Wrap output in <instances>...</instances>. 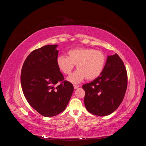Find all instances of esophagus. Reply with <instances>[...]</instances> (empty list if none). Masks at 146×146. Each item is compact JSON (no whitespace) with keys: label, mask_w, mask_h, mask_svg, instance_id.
<instances>
[{"label":"esophagus","mask_w":146,"mask_h":146,"mask_svg":"<svg viewBox=\"0 0 146 146\" xmlns=\"http://www.w3.org/2000/svg\"><path fill=\"white\" fill-rule=\"evenodd\" d=\"M79 87V86L78 85H74V88L75 90H76V89H77V88Z\"/></svg>","instance_id":"esophagus-1"}]
</instances>
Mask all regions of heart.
Wrapping results in <instances>:
<instances>
[{
  "mask_svg": "<svg viewBox=\"0 0 146 146\" xmlns=\"http://www.w3.org/2000/svg\"><path fill=\"white\" fill-rule=\"evenodd\" d=\"M106 57L102 52L94 48L78 47L68 52V56H59L56 60L57 65L61 72L69 75L76 64L77 70L68 78L72 83H78L86 78L93 80L102 72Z\"/></svg>",
  "mask_w": 146,
  "mask_h": 146,
  "instance_id": "obj_1",
  "label": "heart"
}]
</instances>
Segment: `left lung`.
Returning a JSON list of instances; mask_svg holds the SVG:
<instances>
[{
  "label": "left lung",
  "mask_w": 146,
  "mask_h": 146,
  "mask_svg": "<svg viewBox=\"0 0 146 146\" xmlns=\"http://www.w3.org/2000/svg\"><path fill=\"white\" fill-rule=\"evenodd\" d=\"M127 87V74L122 60L117 54L108 56L100 76L82 86L86 110L99 116L111 114L122 103Z\"/></svg>",
  "instance_id": "obj_1"
}]
</instances>
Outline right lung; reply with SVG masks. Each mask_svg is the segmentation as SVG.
<instances>
[{
  "mask_svg": "<svg viewBox=\"0 0 146 146\" xmlns=\"http://www.w3.org/2000/svg\"><path fill=\"white\" fill-rule=\"evenodd\" d=\"M58 45H47L32 52L21 70V83L24 95L30 105L45 117L63 111L74 91L72 84L64 81L57 65Z\"/></svg>",
  "mask_w": 146,
  "mask_h": 146,
  "instance_id": "add662e5",
  "label": "right lung"
}]
</instances>
